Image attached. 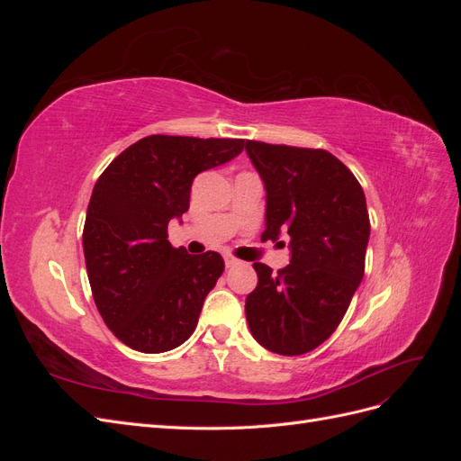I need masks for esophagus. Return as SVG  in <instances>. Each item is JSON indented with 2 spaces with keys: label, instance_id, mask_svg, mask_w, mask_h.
Here are the masks:
<instances>
[{
  "label": "esophagus",
  "instance_id": "obj_1",
  "mask_svg": "<svg viewBox=\"0 0 461 461\" xmlns=\"http://www.w3.org/2000/svg\"><path fill=\"white\" fill-rule=\"evenodd\" d=\"M239 265H242V261H240L239 258H234V256H225V267H227V269L239 267Z\"/></svg>",
  "mask_w": 461,
  "mask_h": 461
}]
</instances>
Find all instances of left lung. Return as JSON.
I'll list each match as a JSON object with an SVG mask.
<instances>
[{"instance_id": "left-lung-1", "label": "left lung", "mask_w": 461, "mask_h": 461, "mask_svg": "<svg viewBox=\"0 0 461 461\" xmlns=\"http://www.w3.org/2000/svg\"><path fill=\"white\" fill-rule=\"evenodd\" d=\"M246 153L265 188L261 240L290 236L285 269L273 275L254 263L258 286L246 298V321L269 352L300 356L330 337L364 278L366 194L325 149L246 140Z\"/></svg>"}]
</instances>
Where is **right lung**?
<instances>
[{"label":"right lung","mask_w":461,"mask_h":461,"mask_svg":"<svg viewBox=\"0 0 461 461\" xmlns=\"http://www.w3.org/2000/svg\"><path fill=\"white\" fill-rule=\"evenodd\" d=\"M242 149L236 138L151 134L97 178L82 232L88 281L105 325L132 350H173L196 329L225 263L173 248L167 227L188 212L194 176Z\"/></svg>","instance_id":"add662e5"}]
</instances>
